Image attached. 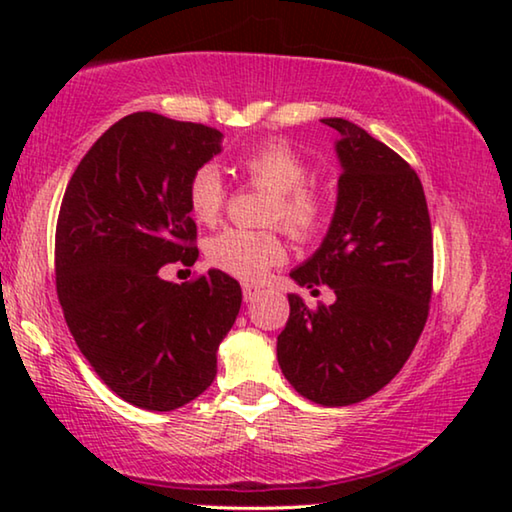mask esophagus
Returning a JSON list of instances; mask_svg holds the SVG:
<instances>
[{"label": "esophagus", "mask_w": 512, "mask_h": 512, "mask_svg": "<svg viewBox=\"0 0 512 512\" xmlns=\"http://www.w3.org/2000/svg\"><path fill=\"white\" fill-rule=\"evenodd\" d=\"M257 296H259V289L248 287V284H246V287H244V302H246V305H248V302H253Z\"/></svg>", "instance_id": "obj_1"}]
</instances>
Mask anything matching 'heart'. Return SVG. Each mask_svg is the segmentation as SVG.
<instances>
[{
    "label": "heart",
    "instance_id": "obj_1",
    "mask_svg": "<svg viewBox=\"0 0 512 512\" xmlns=\"http://www.w3.org/2000/svg\"><path fill=\"white\" fill-rule=\"evenodd\" d=\"M237 169L250 183L271 192L266 223H280L289 235L307 239L325 223L327 203L316 187L307 185L309 167L291 144L271 140L253 146L237 158ZM228 189L214 164L194 171L187 187V203L198 223H216ZM284 244L275 232L228 228L207 241V262L244 282L262 280L266 271L284 262Z\"/></svg>",
    "mask_w": 512,
    "mask_h": 512
}]
</instances>
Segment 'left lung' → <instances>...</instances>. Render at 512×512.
Returning <instances> with one entry per match:
<instances>
[{
    "mask_svg": "<svg viewBox=\"0 0 512 512\" xmlns=\"http://www.w3.org/2000/svg\"><path fill=\"white\" fill-rule=\"evenodd\" d=\"M323 124L341 135L339 194L323 244L289 275L307 289L327 284L336 300L309 309L289 293L277 363L302 397L348 406L381 391L411 357L429 314L433 237L418 173L352 121Z\"/></svg>",
    "mask_w": 512,
    "mask_h": 512,
    "instance_id": "8db88e82",
    "label": "left lung"
}]
</instances>
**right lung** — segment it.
I'll return each instance as SVG.
<instances>
[{
    "label": "right lung",
    "mask_w": 512,
    "mask_h": 512,
    "mask_svg": "<svg viewBox=\"0 0 512 512\" xmlns=\"http://www.w3.org/2000/svg\"><path fill=\"white\" fill-rule=\"evenodd\" d=\"M216 128L135 112L83 155L56 225V291L76 345L112 393L173 411L216 377V350L235 325L241 287L223 271L192 282L160 277L192 266L194 171L221 153Z\"/></svg>",
    "instance_id": "add662e5"
}]
</instances>
